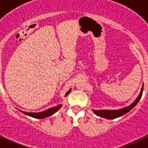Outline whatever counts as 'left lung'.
Instances as JSON below:
<instances>
[{
    "label": "left lung",
    "mask_w": 148,
    "mask_h": 148,
    "mask_svg": "<svg viewBox=\"0 0 148 148\" xmlns=\"http://www.w3.org/2000/svg\"><path fill=\"white\" fill-rule=\"evenodd\" d=\"M143 86L142 87V90L140 92V95H139L138 97H137V99L135 100V101L133 103H132L130 106L128 107L124 108L119 109V110H94V113L97 116H99L104 117L106 119H113L118 118V117L124 115L125 114L128 113L130 110L133 108L138 103V102L140 101V100L141 99L142 95H143Z\"/></svg>",
    "instance_id": "1"
}]
</instances>
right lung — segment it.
<instances>
[{
	"label": "right lung",
	"mask_w": 148,
	"mask_h": 148,
	"mask_svg": "<svg viewBox=\"0 0 148 148\" xmlns=\"http://www.w3.org/2000/svg\"><path fill=\"white\" fill-rule=\"evenodd\" d=\"M69 92H70V90L66 93V96L69 93ZM61 106H62L61 104L58 105V106H56V107L51 108L48 109V110H44V111H42V112H39V113H28V112H25V111H22V110H21V111L22 113H24V114H26V115H28V116H29L34 117V118L43 119V118H45V117L50 116H51L52 114H55L57 110H58V109L61 107Z\"/></svg>",
	"instance_id": "obj_1"
}]
</instances>
